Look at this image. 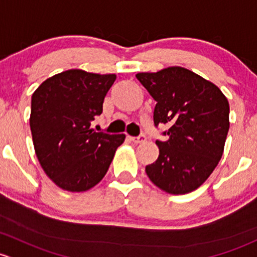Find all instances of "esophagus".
<instances>
[{
	"instance_id": "1",
	"label": "esophagus",
	"mask_w": 257,
	"mask_h": 257,
	"mask_svg": "<svg viewBox=\"0 0 257 257\" xmlns=\"http://www.w3.org/2000/svg\"><path fill=\"white\" fill-rule=\"evenodd\" d=\"M130 140H131L132 142H135V144H144V142H146V136L145 135H140V136L137 137H130Z\"/></svg>"
}]
</instances>
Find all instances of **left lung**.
Masks as SVG:
<instances>
[{
  "instance_id": "8db88e82",
  "label": "left lung",
  "mask_w": 257,
  "mask_h": 257,
  "mask_svg": "<svg viewBox=\"0 0 257 257\" xmlns=\"http://www.w3.org/2000/svg\"><path fill=\"white\" fill-rule=\"evenodd\" d=\"M136 78L157 101L155 125L166 123V141H156L160 156L146 173L169 194H186L202 186L218 166L229 131V102L216 85L182 67Z\"/></svg>"
}]
</instances>
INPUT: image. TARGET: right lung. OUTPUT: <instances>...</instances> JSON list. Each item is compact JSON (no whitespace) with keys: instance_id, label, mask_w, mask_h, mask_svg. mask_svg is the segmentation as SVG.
<instances>
[{"instance_id":"1","label":"right lung","mask_w":257,"mask_h":257,"mask_svg":"<svg viewBox=\"0 0 257 257\" xmlns=\"http://www.w3.org/2000/svg\"><path fill=\"white\" fill-rule=\"evenodd\" d=\"M115 79V74L70 69L48 78L32 95L34 151L47 176L62 189L85 192L96 186L125 141L123 134L90 128Z\"/></svg>"}]
</instances>
